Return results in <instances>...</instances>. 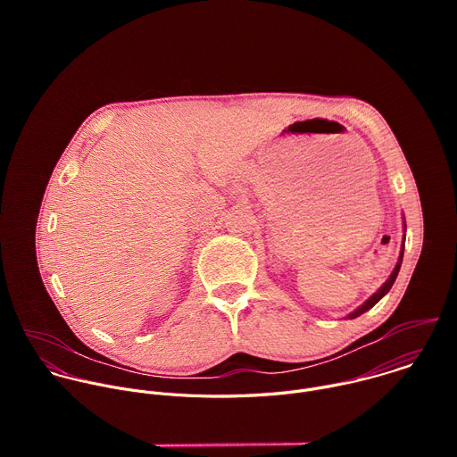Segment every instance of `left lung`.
<instances>
[{
  "mask_svg": "<svg viewBox=\"0 0 457 457\" xmlns=\"http://www.w3.org/2000/svg\"><path fill=\"white\" fill-rule=\"evenodd\" d=\"M403 229L407 231V226L403 224ZM403 249H405V235H403V244H402V251H400V258H398V264H396V268H395V271L390 273V277L385 280V284L369 298V300H365L360 307H356L353 312H349L345 318H349V320H353V318H358L360 314H363V312H367L370 307H374L388 291H390V287H393V284L396 282V277H398V273H400V268H402V260H403Z\"/></svg>",
  "mask_w": 457,
  "mask_h": 457,
  "instance_id": "1",
  "label": "left lung"
}]
</instances>
